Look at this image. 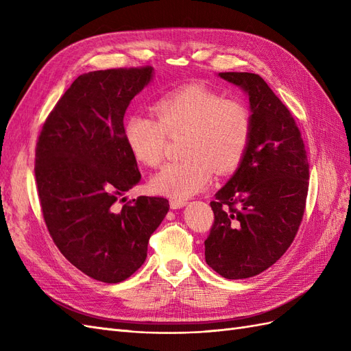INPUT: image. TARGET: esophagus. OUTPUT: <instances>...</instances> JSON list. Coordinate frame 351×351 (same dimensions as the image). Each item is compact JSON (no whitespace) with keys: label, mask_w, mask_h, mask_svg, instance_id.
<instances>
[{"label":"esophagus","mask_w":351,"mask_h":351,"mask_svg":"<svg viewBox=\"0 0 351 351\" xmlns=\"http://www.w3.org/2000/svg\"><path fill=\"white\" fill-rule=\"evenodd\" d=\"M187 202L186 200H178V199H171L169 200V206H171V209H180L186 206Z\"/></svg>","instance_id":"obj_1"}]
</instances>
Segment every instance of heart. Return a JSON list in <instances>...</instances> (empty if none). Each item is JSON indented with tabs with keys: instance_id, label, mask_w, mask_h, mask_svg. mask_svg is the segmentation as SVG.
I'll list each match as a JSON object with an SVG mask.
<instances>
[{
	"instance_id": "1",
	"label": "heart",
	"mask_w": 351,
	"mask_h": 351,
	"mask_svg": "<svg viewBox=\"0 0 351 351\" xmlns=\"http://www.w3.org/2000/svg\"><path fill=\"white\" fill-rule=\"evenodd\" d=\"M158 120L133 114L124 123V141L136 161L155 167L162 161L167 134L186 133L182 161L165 165L151 180L152 192L184 200L205 189L214 168L218 174L234 169L249 146L252 115L241 101L202 84L174 90L155 104Z\"/></svg>"
}]
</instances>
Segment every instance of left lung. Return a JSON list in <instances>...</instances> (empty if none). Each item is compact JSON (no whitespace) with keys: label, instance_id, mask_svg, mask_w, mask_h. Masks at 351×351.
<instances>
[{"label":"left lung","instance_id":"obj_1","mask_svg":"<svg viewBox=\"0 0 351 351\" xmlns=\"http://www.w3.org/2000/svg\"><path fill=\"white\" fill-rule=\"evenodd\" d=\"M247 95L249 146L210 202L215 221L205 240L209 267L227 280L268 269L290 247L303 218L309 164L289 108L259 74L218 73Z\"/></svg>","mask_w":351,"mask_h":351}]
</instances>
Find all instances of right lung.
<instances>
[{
  "label": "right lung",
  "mask_w": 351,
  "mask_h": 351,
  "mask_svg": "<svg viewBox=\"0 0 351 351\" xmlns=\"http://www.w3.org/2000/svg\"><path fill=\"white\" fill-rule=\"evenodd\" d=\"M152 79V67L82 74L49 114L36 145L38 193L52 240L74 267L107 284L142 267L147 241L169 209L164 197L115 204L142 178L123 120Z\"/></svg>",
  "instance_id": "right-lung-1"
}]
</instances>
